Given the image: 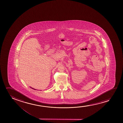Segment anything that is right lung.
I'll use <instances>...</instances> for the list:
<instances>
[{
	"instance_id": "right-lung-1",
	"label": "right lung",
	"mask_w": 123,
	"mask_h": 123,
	"mask_svg": "<svg viewBox=\"0 0 123 123\" xmlns=\"http://www.w3.org/2000/svg\"><path fill=\"white\" fill-rule=\"evenodd\" d=\"M30 88H31L32 89H34V90H36V89H34L33 88L31 87H30Z\"/></svg>"
}]
</instances>
